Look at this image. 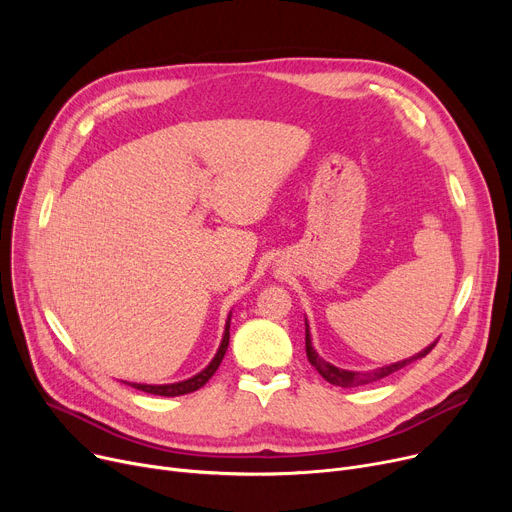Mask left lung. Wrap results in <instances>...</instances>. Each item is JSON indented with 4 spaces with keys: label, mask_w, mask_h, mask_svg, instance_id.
Returning a JSON list of instances; mask_svg holds the SVG:
<instances>
[{
    "label": "left lung",
    "mask_w": 512,
    "mask_h": 512,
    "mask_svg": "<svg viewBox=\"0 0 512 512\" xmlns=\"http://www.w3.org/2000/svg\"><path fill=\"white\" fill-rule=\"evenodd\" d=\"M436 344H438V340H436L434 344H429L427 348H423V351L417 353L415 357L405 359V361H398V363H394V365H386V367L373 369V371H367V373H363V371H361V373H359V371H346V369L334 367L332 363L324 361V359H321V357L315 353V348L311 346L309 326H307V321H305V348H307V359H309V363L319 371V375H321V378H324L326 382H330V384H334V386H342V388H355V386L378 382V380L386 378V375H390V373L402 369L405 365H409V363H413V361L425 357L429 351H432V348H434Z\"/></svg>",
    "instance_id": "obj_1"
}]
</instances>
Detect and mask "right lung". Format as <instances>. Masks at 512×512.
Returning a JSON list of instances; mask_svg holds the SVG:
<instances>
[{
  "label": "right lung",
  "instance_id": "add662e5",
  "mask_svg": "<svg viewBox=\"0 0 512 512\" xmlns=\"http://www.w3.org/2000/svg\"><path fill=\"white\" fill-rule=\"evenodd\" d=\"M228 342H230V317H228V321H226V332H224V338H222V344H220V348H218V353H215L213 361H211L201 373H197L195 378L178 382V384H164V386H147V384H130V386L137 388V390H143V392H147V394H157V396H182V394H191V392L203 388V386L209 382L211 375H213L215 371H218V367H220V363H222V359H224V355H226V351H228Z\"/></svg>",
  "mask_w": 512,
  "mask_h": 512
}]
</instances>
